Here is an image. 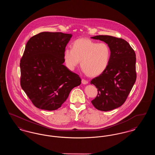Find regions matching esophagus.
Here are the masks:
<instances>
[{"instance_id": "esophagus-1", "label": "esophagus", "mask_w": 155, "mask_h": 155, "mask_svg": "<svg viewBox=\"0 0 155 155\" xmlns=\"http://www.w3.org/2000/svg\"><path fill=\"white\" fill-rule=\"evenodd\" d=\"M82 83L83 84H87L88 83V81L85 80V79H82Z\"/></svg>"}]
</instances>
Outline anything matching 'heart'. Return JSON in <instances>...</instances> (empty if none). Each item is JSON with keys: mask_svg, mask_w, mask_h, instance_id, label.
<instances>
[{"mask_svg": "<svg viewBox=\"0 0 155 155\" xmlns=\"http://www.w3.org/2000/svg\"><path fill=\"white\" fill-rule=\"evenodd\" d=\"M111 49L106 43H97L88 38H78L72 46L64 51L67 66L73 70L79 64L89 76L95 77L103 73L109 65Z\"/></svg>", "mask_w": 155, "mask_h": 155, "instance_id": "heart-1", "label": "heart"}]
</instances>
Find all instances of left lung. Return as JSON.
<instances>
[{
    "mask_svg": "<svg viewBox=\"0 0 155 155\" xmlns=\"http://www.w3.org/2000/svg\"><path fill=\"white\" fill-rule=\"evenodd\" d=\"M91 38L104 42L111 49L110 59L107 68L91 81L98 92L91 102L99 110H111L125 102L135 82V53L122 38L109 35H97Z\"/></svg>",
    "mask_w": 155,
    "mask_h": 155,
    "instance_id": "obj_1",
    "label": "left lung"
}]
</instances>
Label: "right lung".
Masks as SVG:
<instances>
[{
	"label": "right lung",
	"mask_w": 155,
	"mask_h": 155,
	"mask_svg": "<svg viewBox=\"0 0 155 155\" xmlns=\"http://www.w3.org/2000/svg\"><path fill=\"white\" fill-rule=\"evenodd\" d=\"M71 34L43 32L27 42L20 60V85L33 104L54 110L80 85L78 74L63 65L64 51Z\"/></svg>",
	"instance_id": "1"
}]
</instances>
